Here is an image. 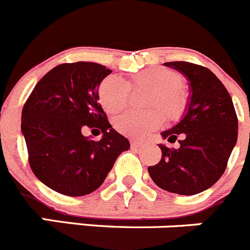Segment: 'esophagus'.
Masks as SVG:
<instances>
[{"label":"esophagus","instance_id":"obj_1","mask_svg":"<svg viewBox=\"0 0 250 250\" xmlns=\"http://www.w3.org/2000/svg\"><path fill=\"white\" fill-rule=\"evenodd\" d=\"M130 146H132V148H141V146H144V143H142V142L132 141V143H130Z\"/></svg>","mask_w":250,"mask_h":250}]
</instances>
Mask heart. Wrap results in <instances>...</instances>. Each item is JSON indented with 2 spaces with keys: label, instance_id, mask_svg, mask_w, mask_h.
<instances>
[{
  "label": "heart",
  "instance_id": "heart-1",
  "mask_svg": "<svg viewBox=\"0 0 250 250\" xmlns=\"http://www.w3.org/2000/svg\"><path fill=\"white\" fill-rule=\"evenodd\" d=\"M132 87H149L146 106L159 108L169 120H178L185 111L186 97L183 90V78L178 72L164 67H146L130 76L127 83L118 75L104 79L99 87L102 107L108 113H117L128 104ZM163 125V116L158 109L128 111L114 121V128L125 137L143 139Z\"/></svg>",
  "mask_w": 250,
  "mask_h": 250
}]
</instances>
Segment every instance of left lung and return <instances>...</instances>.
Returning <instances> with one entry per match:
<instances>
[{
    "mask_svg": "<svg viewBox=\"0 0 250 250\" xmlns=\"http://www.w3.org/2000/svg\"><path fill=\"white\" fill-rule=\"evenodd\" d=\"M188 81L190 96L178 125L162 132L163 139L180 148L159 144L162 159L148 171L160 188L196 195L211 188L225 172L237 143L238 120L229 93L211 70L188 62H164Z\"/></svg>",
    "mask_w": 250,
    "mask_h": 250,
    "instance_id": "1",
    "label": "left lung"
}]
</instances>
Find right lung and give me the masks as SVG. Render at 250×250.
I'll return each instance as SVG.
<instances>
[{"instance_id":"1","label":"right lung","mask_w":250,"mask_h":250,"mask_svg":"<svg viewBox=\"0 0 250 250\" xmlns=\"http://www.w3.org/2000/svg\"><path fill=\"white\" fill-rule=\"evenodd\" d=\"M112 70L78 62L51 69L39 80L22 111V134L37 178L66 196H83L102 185L130 144L112 128L99 104V87ZM90 127L100 141L83 136Z\"/></svg>"}]
</instances>
